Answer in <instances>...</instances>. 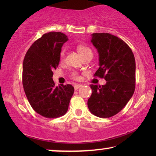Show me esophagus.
Here are the masks:
<instances>
[{"mask_svg": "<svg viewBox=\"0 0 156 156\" xmlns=\"http://www.w3.org/2000/svg\"><path fill=\"white\" fill-rule=\"evenodd\" d=\"M82 84H74V89H75V90H76V89H78L79 88H80V87H82Z\"/></svg>", "mask_w": 156, "mask_h": 156, "instance_id": "34e87169", "label": "esophagus"}]
</instances>
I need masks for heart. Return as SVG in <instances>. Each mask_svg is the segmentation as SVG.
<instances>
[{
  "label": "heart",
  "mask_w": 156,
  "mask_h": 156,
  "mask_svg": "<svg viewBox=\"0 0 156 156\" xmlns=\"http://www.w3.org/2000/svg\"><path fill=\"white\" fill-rule=\"evenodd\" d=\"M77 50L80 54L81 55V56L82 57H84L85 55H88V54H90L91 53L92 54V52H91V50L89 49L88 47L85 46V45H78L77 46ZM65 58V50H62L60 53V60L61 61H63L64 59ZM72 78L73 79V80H80V76L77 73H76V72H74V73H72Z\"/></svg>",
  "instance_id": "b5f03b06"
}]
</instances>
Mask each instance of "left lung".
<instances>
[{"instance_id":"1","label":"left lung","mask_w":156,"mask_h":156,"mask_svg":"<svg viewBox=\"0 0 156 156\" xmlns=\"http://www.w3.org/2000/svg\"><path fill=\"white\" fill-rule=\"evenodd\" d=\"M91 43L99 53V68L94 76L104 78L105 85L91 84L87 105L91 114L109 118L123 109L135 91L136 62L131 49L116 36L93 33Z\"/></svg>"}]
</instances>
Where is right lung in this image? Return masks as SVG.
Returning <instances> with one entry per match:
<instances>
[{
  "instance_id": "1",
  "label": "right lung",
  "mask_w": 156,
  "mask_h": 156,
  "mask_svg": "<svg viewBox=\"0 0 156 156\" xmlns=\"http://www.w3.org/2000/svg\"><path fill=\"white\" fill-rule=\"evenodd\" d=\"M67 36L60 32L45 33L28 49L23 60V85L32 108L48 119L58 118L67 113L74 94L71 84L55 86L53 70L60 59Z\"/></svg>"
}]
</instances>
